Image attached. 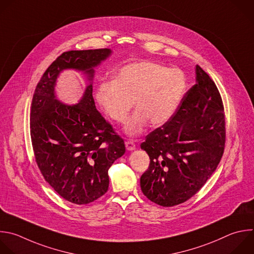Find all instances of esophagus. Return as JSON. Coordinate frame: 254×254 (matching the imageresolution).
<instances>
[{"instance_id":"1","label":"esophagus","mask_w":254,"mask_h":254,"mask_svg":"<svg viewBox=\"0 0 254 254\" xmlns=\"http://www.w3.org/2000/svg\"><path fill=\"white\" fill-rule=\"evenodd\" d=\"M126 147L127 150H133L135 148V143L132 140H127L126 141Z\"/></svg>"}]
</instances>
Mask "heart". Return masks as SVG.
<instances>
[{
  "label": "heart",
  "instance_id": "obj_1",
  "mask_svg": "<svg viewBox=\"0 0 254 254\" xmlns=\"http://www.w3.org/2000/svg\"><path fill=\"white\" fill-rule=\"evenodd\" d=\"M188 78L180 68H170L152 62H138L123 66L115 79L101 81L96 99L107 115L123 124L135 106L138 108L126 125L129 135L139 133L147 121L161 126L178 111L187 91Z\"/></svg>",
  "mask_w": 254,
  "mask_h": 254
}]
</instances>
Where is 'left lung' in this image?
<instances>
[{
    "mask_svg": "<svg viewBox=\"0 0 254 254\" xmlns=\"http://www.w3.org/2000/svg\"><path fill=\"white\" fill-rule=\"evenodd\" d=\"M196 83L178 111L141 142L150 162L140 189L152 202L174 206L192 197L212 176L225 145V116L214 81L197 64Z\"/></svg>",
    "mask_w": 254,
    "mask_h": 254,
    "instance_id": "obj_1",
    "label": "left lung"
}]
</instances>
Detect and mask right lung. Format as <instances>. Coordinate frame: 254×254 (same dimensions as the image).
Instances as JSON below:
<instances>
[{"label": "right lung", "mask_w": 254, "mask_h": 254, "mask_svg": "<svg viewBox=\"0 0 254 254\" xmlns=\"http://www.w3.org/2000/svg\"><path fill=\"white\" fill-rule=\"evenodd\" d=\"M111 53L110 49L63 53L44 72L33 96L30 129L36 162L55 191L74 204L93 202L108 191V171L126 146L96 109L91 81L79 103L66 106L56 99V80L65 68L82 70L93 80V67Z\"/></svg>", "instance_id": "add662e5"}]
</instances>
